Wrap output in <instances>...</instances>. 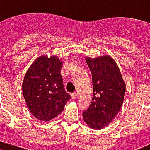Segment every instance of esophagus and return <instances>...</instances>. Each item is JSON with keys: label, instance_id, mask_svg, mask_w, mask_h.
Masks as SVG:
<instances>
[{"label": "esophagus", "instance_id": "esophagus-1", "mask_svg": "<svg viewBox=\"0 0 150 150\" xmlns=\"http://www.w3.org/2000/svg\"><path fill=\"white\" fill-rule=\"evenodd\" d=\"M77 93H73L71 95V98L72 99H76L77 98Z\"/></svg>", "mask_w": 150, "mask_h": 150}]
</instances>
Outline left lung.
<instances>
[{
    "label": "left lung",
    "mask_w": 150,
    "mask_h": 150,
    "mask_svg": "<svg viewBox=\"0 0 150 150\" xmlns=\"http://www.w3.org/2000/svg\"><path fill=\"white\" fill-rule=\"evenodd\" d=\"M86 62L92 75L93 98L83 117L90 128L102 129L109 126L120 110L126 83L117 63L109 55L94 59L86 56Z\"/></svg>",
    "instance_id": "8db88e82"
}]
</instances>
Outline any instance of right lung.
<instances>
[{
  "label": "right lung",
  "mask_w": 150,
  "mask_h": 150,
  "mask_svg": "<svg viewBox=\"0 0 150 150\" xmlns=\"http://www.w3.org/2000/svg\"><path fill=\"white\" fill-rule=\"evenodd\" d=\"M63 61L58 56L40 55L26 71L22 92L31 114L47 122L58 116L71 98L65 91L60 71Z\"/></svg>",
  "instance_id": "right-lung-1"
}]
</instances>
